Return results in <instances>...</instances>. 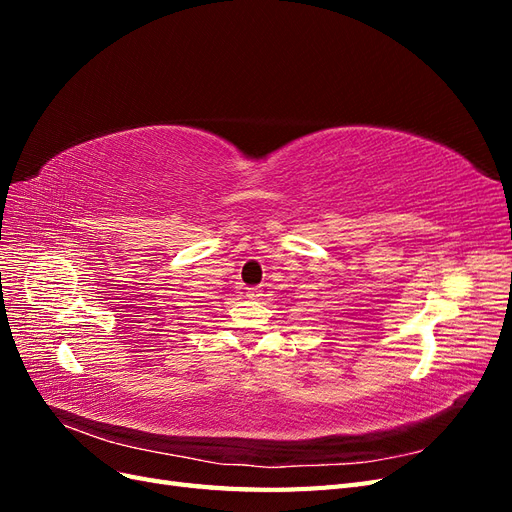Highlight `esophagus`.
Here are the masks:
<instances>
[{
  "mask_svg": "<svg viewBox=\"0 0 512 512\" xmlns=\"http://www.w3.org/2000/svg\"><path fill=\"white\" fill-rule=\"evenodd\" d=\"M245 297L252 299V301H258V299H262V290L260 288H247Z\"/></svg>",
  "mask_w": 512,
  "mask_h": 512,
  "instance_id": "obj_1",
  "label": "esophagus"
}]
</instances>
